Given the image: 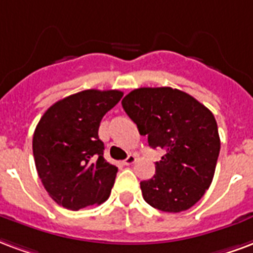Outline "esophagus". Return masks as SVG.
I'll return each mask as SVG.
<instances>
[{"instance_id":"obj_1","label":"esophagus","mask_w":253,"mask_h":253,"mask_svg":"<svg viewBox=\"0 0 253 253\" xmlns=\"http://www.w3.org/2000/svg\"><path fill=\"white\" fill-rule=\"evenodd\" d=\"M135 161H136L135 155L130 154V155H128V157H127L126 160L123 161V164H125V165H132V164H134V162H135Z\"/></svg>"}]
</instances>
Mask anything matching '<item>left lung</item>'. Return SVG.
<instances>
[{
  "label": "left lung",
  "instance_id": "1",
  "mask_svg": "<svg viewBox=\"0 0 253 253\" xmlns=\"http://www.w3.org/2000/svg\"><path fill=\"white\" fill-rule=\"evenodd\" d=\"M149 146L165 155L155 162V174L142 181L145 201L162 212L192 208L212 184L220 136L216 119L189 93L170 87L136 88L122 100Z\"/></svg>",
  "mask_w": 253,
  "mask_h": 253
}]
</instances>
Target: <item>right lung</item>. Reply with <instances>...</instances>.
<instances>
[{
  "instance_id": "obj_1",
  "label": "right lung",
  "mask_w": 253,
  "mask_h": 253,
  "mask_svg": "<svg viewBox=\"0 0 253 253\" xmlns=\"http://www.w3.org/2000/svg\"><path fill=\"white\" fill-rule=\"evenodd\" d=\"M123 96L118 89H85L50 106L33 134L37 174L50 198L79 211L104 203L118 168L103 157L98 131L102 118Z\"/></svg>"
}]
</instances>
